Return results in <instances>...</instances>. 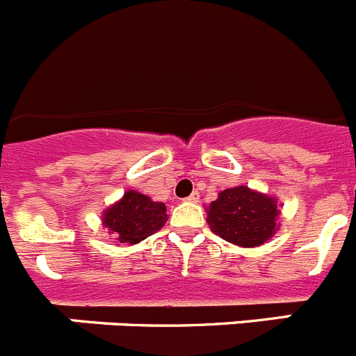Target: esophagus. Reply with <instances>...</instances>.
Segmentation results:
<instances>
[{
    "instance_id": "obj_1",
    "label": "esophagus",
    "mask_w": 356,
    "mask_h": 356,
    "mask_svg": "<svg viewBox=\"0 0 356 356\" xmlns=\"http://www.w3.org/2000/svg\"><path fill=\"white\" fill-rule=\"evenodd\" d=\"M187 201H191V203H197V201H200V194L193 193V194H191V196L187 197Z\"/></svg>"
}]
</instances>
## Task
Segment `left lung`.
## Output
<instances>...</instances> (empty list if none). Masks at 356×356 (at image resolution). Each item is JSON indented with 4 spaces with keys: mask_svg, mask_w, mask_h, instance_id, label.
Segmentation results:
<instances>
[{
    "mask_svg": "<svg viewBox=\"0 0 356 356\" xmlns=\"http://www.w3.org/2000/svg\"><path fill=\"white\" fill-rule=\"evenodd\" d=\"M280 209L275 196L238 185L217 194L207 207V222L213 234L235 246H262L280 229Z\"/></svg>",
    "mask_w": 356,
    "mask_h": 356,
    "instance_id": "1",
    "label": "left lung"
}]
</instances>
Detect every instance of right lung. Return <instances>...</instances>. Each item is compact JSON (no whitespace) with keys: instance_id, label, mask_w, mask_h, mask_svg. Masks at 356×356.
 <instances>
[{"instance_id":"add662e5","label":"right lung","mask_w":356,"mask_h":356,"mask_svg":"<svg viewBox=\"0 0 356 356\" xmlns=\"http://www.w3.org/2000/svg\"><path fill=\"white\" fill-rule=\"evenodd\" d=\"M168 221L165 205L137 191H127L119 201L103 210L102 225L121 244H139Z\"/></svg>"}]
</instances>
